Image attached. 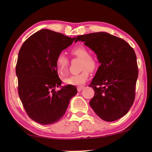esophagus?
Wrapping results in <instances>:
<instances>
[{
    "instance_id": "1",
    "label": "esophagus",
    "mask_w": 152,
    "mask_h": 152,
    "mask_svg": "<svg viewBox=\"0 0 152 152\" xmlns=\"http://www.w3.org/2000/svg\"><path fill=\"white\" fill-rule=\"evenodd\" d=\"M84 88V86H78V87H77V90H78V92H80Z\"/></svg>"
}]
</instances>
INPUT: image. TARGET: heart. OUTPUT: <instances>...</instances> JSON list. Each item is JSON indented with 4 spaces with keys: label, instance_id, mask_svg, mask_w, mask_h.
<instances>
[{
    "label": "heart",
    "instance_id": "heart-1",
    "mask_svg": "<svg viewBox=\"0 0 152 152\" xmlns=\"http://www.w3.org/2000/svg\"><path fill=\"white\" fill-rule=\"evenodd\" d=\"M70 53L75 57L81 59L80 73L72 75L64 79L66 84L74 86H80L85 84L90 76V71H94L98 67V61L93 56H90L87 49L82 45L74 48L70 50ZM68 59L62 53H59L56 58V70L59 74L63 76L67 71Z\"/></svg>",
    "mask_w": 152,
    "mask_h": 152
}]
</instances>
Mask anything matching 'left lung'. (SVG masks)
I'll return each mask as SVG.
<instances>
[{
    "label": "left lung",
    "mask_w": 152,
    "mask_h": 152,
    "mask_svg": "<svg viewBox=\"0 0 152 152\" xmlns=\"http://www.w3.org/2000/svg\"><path fill=\"white\" fill-rule=\"evenodd\" d=\"M96 53L101 65L90 86L94 96L89 104L105 121H114L125 115L133 105L138 77L133 49L123 39L106 32L77 36Z\"/></svg>",
    "instance_id": "left-lung-1"
}]
</instances>
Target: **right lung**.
Instances as JSON below:
<instances>
[{
	"mask_svg": "<svg viewBox=\"0 0 152 152\" xmlns=\"http://www.w3.org/2000/svg\"><path fill=\"white\" fill-rule=\"evenodd\" d=\"M49 29L28 38L20 48L16 66L18 92L31 119L42 125L58 122L77 93L72 85L61 86L56 58L75 39ZM61 87L56 91V88Z\"/></svg>",
	"mask_w": 152,
	"mask_h": 152,
	"instance_id": "obj_1",
	"label": "right lung"
}]
</instances>
